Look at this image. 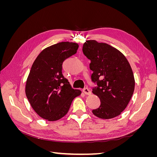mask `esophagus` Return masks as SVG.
<instances>
[{"instance_id":"1","label":"esophagus","mask_w":157,"mask_h":157,"mask_svg":"<svg viewBox=\"0 0 157 157\" xmlns=\"http://www.w3.org/2000/svg\"><path fill=\"white\" fill-rule=\"evenodd\" d=\"M82 91L86 95H90V94H91V92H90V90L88 88H84Z\"/></svg>"}]
</instances>
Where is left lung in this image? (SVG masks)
<instances>
[{"instance_id":"obj_1","label":"left lung","mask_w":157,"mask_h":157,"mask_svg":"<svg viewBox=\"0 0 157 157\" xmlns=\"http://www.w3.org/2000/svg\"><path fill=\"white\" fill-rule=\"evenodd\" d=\"M83 54L91 61L92 93L100 99V106L92 110L95 116L109 119L121 115L134 91L135 80L126 57L114 47L96 40L83 44Z\"/></svg>"}]
</instances>
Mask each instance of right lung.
<instances>
[{
	"instance_id": "right-lung-1",
	"label": "right lung",
	"mask_w": 157,
	"mask_h": 157,
	"mask_svg": "<svg viewBox=\"0 0 157 157\" xmlns=\"http://www.w3.org/2000/svg\"><path fill=\"white\" fill-rule=\"evenodd\" d=\"M78 48L74 42H59L42 50L33 63L25 94L34 111L46 120L64 117L73 99L81 94L71 88L62 74L63 62L77 53Z\"/></svg>"
}]
</instances>
